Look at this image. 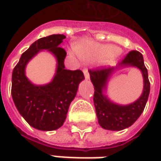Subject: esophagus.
<instances>
[{"mask_svg": "<svg viewBox=\"0 0 161 161\" xmlns=\"http://www.w3.org/2000/svg\"><path fill=\"white\" fill-rule=\"evenodd\" d=\"M83 73L84 76H85V79H86V80H89V79H90V74H89V71H88L87 69H84Z\"/></svg>", "mask_w": 161, "mask_h": 161, "instance_id": "1", "label": "esophagus"}]
</instances>
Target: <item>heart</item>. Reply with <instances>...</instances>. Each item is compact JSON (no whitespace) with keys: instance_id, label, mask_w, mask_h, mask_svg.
I'll use <instances>...</instances> for the list:
<instances>
[{"instance_id":"b5f03b06","label":"heart","mask_w":161,"mask_h":161,"mask_svg":"<svg viewBox=\"0 0 161 161\" xmlns=\"http://www.w3.org/2000/svg\"><path fill=\"white\" fill-rule=\"evenodd\" d=\"M74 52L85 62H96L108 57L114 62L122 54L121 49L110 44H101L94 41L86 40L74 46Z\"/></svg>"}]
</instances>
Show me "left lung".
Masks as SVG:
<instances>
[{
    "instance_id": "obj_1",
    "label": "left lung",
    "mask_w": 161,
    "mask_h": 161,
    "mask_svg": "<svg viewBox=\"0 0 161 161\" xmlns=\"http://www.w3.org/2000/svg\"><path fill=\"white\" fill-rule=\"evenodd\" d=\"M133 67L142 72L144 89L141 96L133 103L122 105L114 103L107 95V86L112 76L118 70ZM90 80L94 86V106L99 125L110 131H121L135 123L143 112L150 94L148 71L143 56L138 51H131L121 63L112 68L90 71Z\"/></svg>"
}]
</instances>
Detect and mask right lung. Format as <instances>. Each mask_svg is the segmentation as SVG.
Listing matches in <instances>:
<instances>
[{"label":"right lung","mask_w":161,"mask_h":161,"mask_svg":"<svg viewBox=\"0 0 161 161\" xmlns=\"http://www.w3.org/2000/svg\"><path fill=\"white\" fill-rule=\"evenodd\" d=\"M64 35H51L34 42L22 53L12 71L11 96L16 108L30 126L40 131H54L65 122L68 109L77 94L83 72L66 70V52L60 47ZM44 50L57 60V68L50 83L36 85L28 80L25 67L36 54Z\"/></svg>","instance_id":"obj_1"}]
</instances>
